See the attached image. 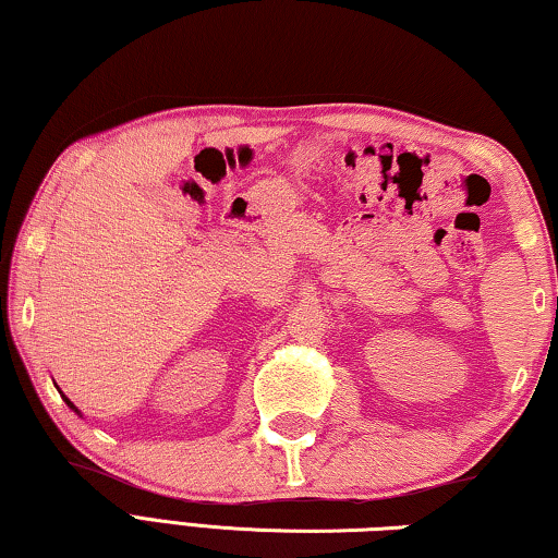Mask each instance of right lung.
I'll return each instance as SVG.
<instances>
[{
  "label": "right lung",
  "instance_id": "obj_1",
  "mask_svg": "<svg viewBox=\"0 0 558 558\" xmlns=\"http://www.w3.org/2000/svg\"><path fill=\"white\" fill-rule=\"evenodd\" d=\"M63 399H65V396H63ZM65 403H69V405H71V409H75V405H73V403H71L69 399H65ZM75 411H78V409H75Z\"/></svg>",
  "mask_w": 558,
  "mask_h": 558
}]
</instances>
